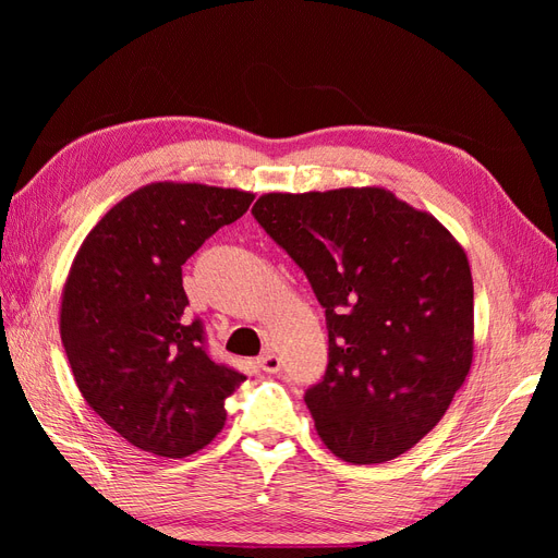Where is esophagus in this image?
I'll list each match as a JSON object with an SVG mask.
<instances>
[{
  "mask_svg": "<svg viewBox=\"0 0 558 558\" xmlns=\"http://www.w3.org/2000/svg\"><path fill=\"white\" fill-rule=\"evenodd\" d=\"M258 365H260V369H265V373L275 375V373H279V369H281V359L277 356L275 351H265L263 356L258 359Z\"/></svg>",
  "mask_w": 558,
  "mask_h": 558,
  "instance_id": "34e87169",
  "label": "esophagus"
}]
</instances>
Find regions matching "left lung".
<instances>
[{"mask_svg": "<svg viewBox=\"0 0 558 558\" xmlns=\"http://www.w3.org/2000/svg\"><path fill=\"white\" fill-rule=\"evenodd\" d=\"M253 216L326 310L328 367L305 402L326 447L384 463L435 428L475 349L463 246L379 185L265 193Z\"/></svg>", "mask_w": 558, "mask_h": 558, "instance_id": "obj_1", "label": "left lung"}]
</instances>
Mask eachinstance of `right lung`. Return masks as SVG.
<instances>
[{
	"instance_id": "1",
	"label": "right lung",
	"mask_w": 558,
	"mask_h": 558,
	"mask_svg": "<svg viewBox=\"0 0 558 558\" xmlns=\"http://www.w3.org/2000/svg\"><path fill=\"white\" fill-rule=\"evenodd\" d=\"M251 202L207 183H146L76 251L60 302L66 361L81 396L137 449L183 459L207 447L246 379L209 359L202 324L185 316L181 265Z\"/></svg>"
}]
</instances>
